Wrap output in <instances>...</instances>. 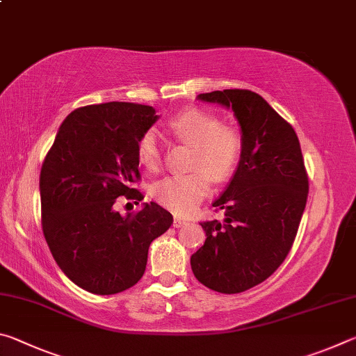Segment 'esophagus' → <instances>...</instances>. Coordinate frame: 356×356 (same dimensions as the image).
<instances>
[{
	"label": "esophagus",
	"mask_w": 356,
	"mask_h": 356,
	"mask_svg": "<svg viewBox=\"0 0 356 356\" xmlns=\"http://www.w3.org/2000/svg\"><path fill=\"white\" fill-rule=\"evenodd\" d=\"M184 225H186V221L184 218H180V216H174V221H172L174 227H182Z\"/></svg>",
	"instance_id": "esophagus-1"
}]
</instances>
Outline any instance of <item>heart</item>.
Segmentation results:
<instances>
[{"label":"heart","instance_id":"b5f03b06","mask_svg":"<svg viewBox=\"0 0 356 356\" xmlns=\"http://www.w3.org/2000/svg\"><path fill=\"white\" fill-rule=\"evenodd\" d=\"M170 129L180 141L193 146L188 174H174L155 182L152 196L161 206L179 215L196 209L210 190V177L216 182L236 171L243 152V136L232 125H225L213 113L188 108L170 120ZM138 159L147 170L160 165L159 135L154 129L144 131L138 141Z\"/></svg>","mask_w":356,"mask_h":356}]
</instances>
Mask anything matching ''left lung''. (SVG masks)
<instances>
[{
    "label": "left lung",
    "instance_id": "8db88e82",
    "mask_svg": "<svg viewBox=\"0 0 356 356\" xmlns=\"http://www.w3.org/2000/svg\"><path fill=\"white\" fill-rule=\"evenodd\" d=\"M197 100L234 111L243 152L212 204L225 221L201 222L207 238L191 256V270L215 292H245L267 280L291 251L308 200V174L292 125L261 95L225 89Z\"/></svg>",
    "mask_w": 356,
    "mask_h": 356
}]
</instances>
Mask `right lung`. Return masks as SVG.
<instances>
[{
    "label": "right lung",
    "instance_id": "1",
    "mask_svg": "<svg viewBox=\"0 0 356 356\" xmlns=\"http://www.w3.org/2000/svg\"><path fill=\"white\" fill-rule=\"evenodd\" d=\"M155 108L108 102L72 111L40 171L42 229L59 268L78 287L113 295L135 286L147 251L172 225L155 202L120 215L116 197L141 201L138 141L159 120ZM134 191V195L128 193Z\"/></svg>",
    "mask_w": 356,
    "mask_h": 356
}]
</instances>
